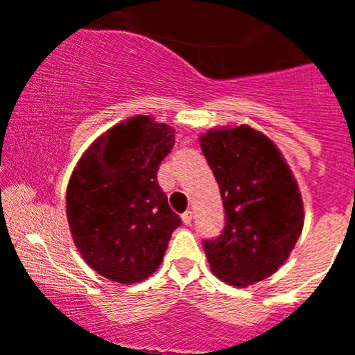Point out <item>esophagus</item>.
<instances>
[{
  "label": "esophagus",
  "mask_w": 355,
  "mask_h": 355,
  "mask_svg": "<svg viewBox=\"0 0 355 355\" xmlns=\"http://www.w3.org/2000/svg\"><path fill=\"white\" fill-rule=\"evenodd\" d=\"M182 221H184L185 225H191L192 223V211H185V213L182 214Z\"/></svg>",
  "instance_id": "obj_1"
}]
</instances>
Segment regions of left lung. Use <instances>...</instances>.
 Listing matches in <instances>:
<instances>
[{
	"instance_id": "8db88e82",
	"label": "left lung",
	"mask_w": 355,
	"mask_h": 355,
	"mask_svg": "<svg viewBox=\"0 0 355 355\" xmlns=\"http://www.w3.org/2000/svg\"><path fill=\"white\" fill-rule=\"evenodd\" d=\"M220 185L225 227L202 241L211 271L235 287L271 277L287 261L304 227L299 187L277 146L249 125L199 137Z\"/></svg>"
}]
</instances>
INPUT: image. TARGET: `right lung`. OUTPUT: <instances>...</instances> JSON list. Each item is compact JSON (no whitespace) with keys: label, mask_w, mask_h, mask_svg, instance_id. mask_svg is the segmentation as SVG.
Listing matches in <instances>:
<instances>
[{"label":"right lung","mask_w":355,"mask_h":355,"mask_svg":"<svg viewBox=\"0 0 355 355\" xmlns=\"http://www.w3.org/2000/svg\"><path fill=\"white\" fill-rule=\"evenodd\" d=\"M175 130L139 114L96 139L71 173L67 218L85 263L111 282L130 285L159 268L180 218L157 184Z\"/></svg>","instance_id":"add662e5"}]
</instances>
